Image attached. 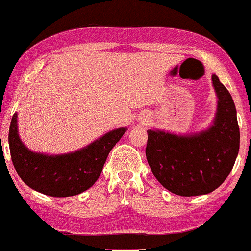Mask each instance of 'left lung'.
Masks as SVG:
<instances>
[{"instance_id":"left-lung-1","label":"left lung","mask_w":251,"mask_h":251,"mask_svg":"<svg viewBox=\"0 0 251 251\" xmlns=\"http://www.w3.org/2000/svg\"><path fill=\"white\" fill-rule=\"evenodd\" d=\"M218 95L214 125L192 136L148 130L146 155L155 178L179 196L214 191L230 174L239 150L236 107L227 89L212 75Z\"/></svg>"}]
</instances>
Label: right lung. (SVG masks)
<instances>
[{"label":"right lung","instance_id":"right-lung-1","mask_svg":"<svg viewBox=\"0 0 251 251\" xmlns=\"http://www.w3.org/2000/svg\"><path fill=\"white\" fill-rule=\"evenodd\" d=\"M125 131L124 127L110 131L90 146L71 154L48 156L35 154L21 143L14 114L8 133L10 157L15 171L31 189L48 196H75L94 185L108 154Z\"/></svg>","mask_w":251,"mask_h":251}]
</instances>
